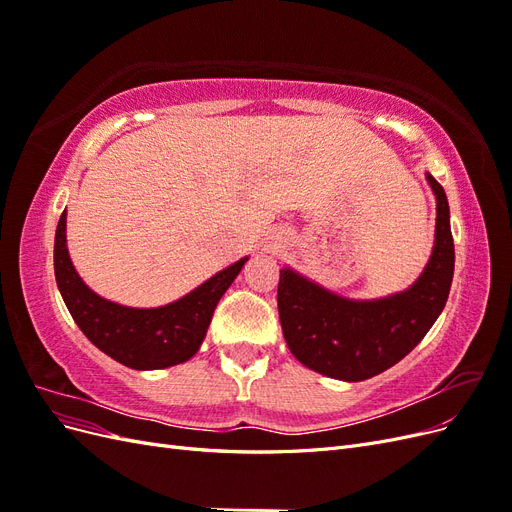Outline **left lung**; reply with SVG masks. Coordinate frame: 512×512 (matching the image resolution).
<instances>
[{"mask_svg": "<svg viewBox=\"0 0 512 512\" xmlns=\"http://www.w3.org/2000/svg\"><path fill=\"white\" fill-rule=\"evenodd\" d=\"M438 200L436 245L429 265L406 292L380 301H346L280 271L277 309L290 352L337 380L359 382L393 367L421 342L446 305L455 271V245L442 185L427 175Z\"/></svg>", "mask_w": 512, "mask_h": 512, "instance_id": "obj_1", "label": "left lung"}]
</instances>
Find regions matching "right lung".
<instances>
[{
	"instance_id": "obj_1",
	"label": "right lung",
	"mask_w": 512,
	"mask_h": 512,
	"mask_svg": "<svg viewBox=\"0 0 512 512\" xmlns=\"http://www.w3.org/2000/svg\"><path fill=\"white\" fill-rule=\"evenodd\" d=\"M53 258L57 288L74 322L91 344L132 369H162L192 359L207 335L215 305L247 260L241 258L175 303L134 309L106 301L83 284L68 256L66 211L57 224Z\"/></svg>"
}]
</instances>
